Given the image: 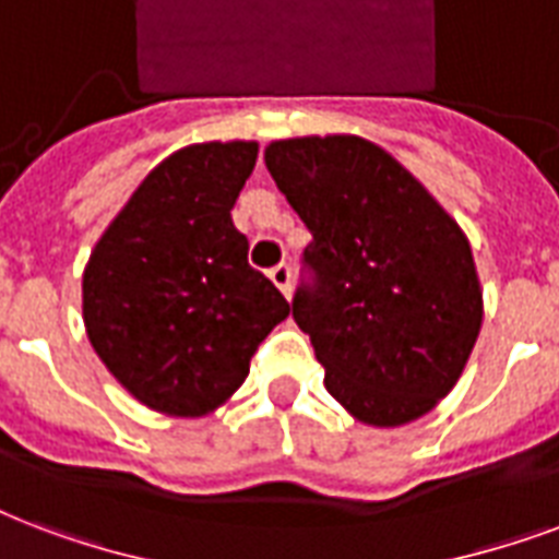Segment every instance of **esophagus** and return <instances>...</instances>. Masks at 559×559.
Listing matches in <instances>:
<instances>
[{"instance_id": "34e87169", "label": "esophagus", "mask_w": 559, "mask_h": 559, "mask_svg": "<svg viewBox=\"0 0 559 559\" xmlns=\"http://www.w3.org/2000/svg\"><path fill=\"white\" fill-rule=\"evenodd\" d=\"M270 281L281 289V293H284V296H289V289H293V272H289L287 263H278V266H272Z\"/></svg>"}]
</instances>
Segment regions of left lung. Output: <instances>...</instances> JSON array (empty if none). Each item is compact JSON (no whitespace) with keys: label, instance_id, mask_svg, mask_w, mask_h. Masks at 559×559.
<instances>
[{"label":"left lung","instance_id":"left-lung-1","mask_svg":"<svg viewBox=\"0 0 559 559\" xmlns=\"http://www.w3.org/2000/svg\"><path fill=\"white\" fill-rule=\"evenodd\" d=\"M263 160L313 234L293 319L328 393L374 428L433 411L484 319L466 234L390 152L355 134L275 140Z\"/></svg>","mask_w":559,"mask_h":559}]
</instances>
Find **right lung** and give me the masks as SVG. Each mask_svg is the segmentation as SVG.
I'll use <instances>...</instances> for the list:
<instances>
[{
	"label": "right lung",
	"instance_id": "obj_1",
	"mask_svg": "<svg viewBox=\"0 0 559 559\" xmlns=\"http://www.w3.org/2000/svg\"><path fill=\"white\" fill-rule=\"evenodd\" d=\"M258 143H195L143 178L96 242L81 310L91 346L128 393L166 416L231 399L287 298L249 266L231 207Z\"/></svg>",
	"mask_w": 559,
	"mask_h": 559
}]
</instances>
